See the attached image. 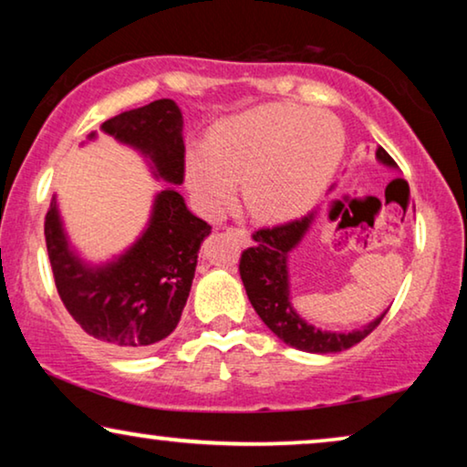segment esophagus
Returning a JSON list of instances; mask_svg holds the SVG:
<instances>
[{"label":"esophagus","instance_id":"1","mask_svg":"<svg viewBox=\"0 0 467 467\" xmlns=\"http://www.w3.org/2000/svg\"><path fill=\"white\" fill-rule=\"evenodd\" d=\"M227 232H232L235 238H240V242L244 246H251L253 244V238H251V234L246 232V229H242V227H227Z\"/></svg>","mask_w":467,"mask_h":467}]
</instances>
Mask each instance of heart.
I'll list each match as a JSON object with an SVG mask.
<instances>
[{"label": "heart", "mask_w": 467, "mask_h": 467, "mask_svg": "<svg viewBox=\"0 0 467 467\" xmlns=\"http://www.w3.org/2000/svg\"><path fill=\"white\" fill-rule=\"evenodd\" d=\"M344 152L336 117L296 104H261L208 131L187 155L191 193L208 214L242 203L254 221L283 223L308 213L327 189Z\"/></svg>", "instance_id": "obj_1"}]
</instances>
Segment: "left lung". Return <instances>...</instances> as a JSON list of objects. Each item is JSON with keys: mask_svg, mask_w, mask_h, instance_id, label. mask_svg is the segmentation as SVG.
Returning a JSON list of instances; mask_svg holds the SVG:
<instances>
[{"mask_svg": "<svg viewBox=\"0 0 467 467\" xmlns=\"http://www.w3.org/2000/svg\"><path fill=\"white\" fill-rule=\"evenodd\" d=\"M376 161L389 170H398V163L389 157V152L382 146L376 149ZM315 219L317 213H310L297 221L285 223V225L254 232V246L242 253L240 276L254 312L285 344L304 350V353H340V350L355 347L368 334H372L385 318L389 308L374 321L350 331L321 329L315 323L306 321L293 308L289 254L302 244Z\"/></svg>", "mask_w": 467, "mask_h": 467, "instance_id": "left-lung-1", "label": "left lung"}]
</instances>
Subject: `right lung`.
Listing matches in <instances>:
<instances>
[{"mask_svg":"<svg viewBox=\"0 0 467 467\" xmlns=\"http://www.w3.org/2000/svg\"><path fill=\"white\" fill-rule=\"evenodd\" d=\"M101 131L138 150L150 174L170 187L155 195L136 242L101 264L82 259L69 242L57 195L44 235L57 291L74 321L108 347L142 353L176 329L193 285L197 253L213 227L191 213L176 189L184 181V140L174 99L120 112L101 123ZM87 140H95V131Z\"/></svg>","mask_w":467,"mask_h":467,"instance_id":"obj_1","label":"right lung"}]
</instances>
